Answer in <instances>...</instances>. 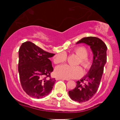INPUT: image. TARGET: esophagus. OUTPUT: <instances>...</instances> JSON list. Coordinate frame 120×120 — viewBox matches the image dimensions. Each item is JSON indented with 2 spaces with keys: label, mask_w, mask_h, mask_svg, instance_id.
I'll return each instance as SVG.
<instances>
[{
  "label": "esophagus",
  "mask_w": 120,
  "mask_h": 120,
  "mask_svg": "<svg viewBox=\"0 0 120 120\" xmlns=\"http://www.w3.org/2000/svg\"><path fill=\"white\" fill-rule=\"evenodd\" d=\"M56 80H60V79H61V80H67L68 81V79H64V78H61V77H56Z\"/></svg>",
  "instance_id": "34e87169"
}]
</instances>
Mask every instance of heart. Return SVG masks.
Here are the masks:
<instances>
[{"instance_id":"heart-1","label":"heart","mask_w":120,"mask_h":120,"mask_svg":"<svg viewBox=\"0 0 120 120\" xmlns=\"http://www.w3.org/2000/svg\"><path fill=\"white\" fill-rule=\"evenodd\" d=\"M74 53L80 58L79 64H81L83 68L88 69L90 67L91 63L87 59L88 52L85 47H77L74 50ZM67 59L66 54L63 53H59L55 56L54 62L56 64H59L66 61ZM55 73L58 77L64 79H74L81 76L83 71L80 67H71L68 65H61L57 66L55 69Z\"/></svg>"}]
</instances>
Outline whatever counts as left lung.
<instances>
[{"label":"left lung","instance_id":"1","mask_svg":"<svg viewBox=\"0 0 120 120\" xmlns=\"http://www.w3.org/2000/svg\"><path fill=\"white\" fill-rule=\"evenodd\" d=\"M79 43H85L90 46L94 55L93 62L88 74L80 81L76 82V87L69 90L68 95L72 100L82 103L91 99L99 88L104 66L107 61V48L100 39L96 37L83 38L77 44Z\"/></svg>","mask_w":120,"mask_h":120}]
</instances>
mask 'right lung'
Segmentation results:
<instances>
[{"instance_id": "1", "label": "right lung", "mask_w": 120, "mask_h": 120, "mask_svg": "<svg viewBox=\"0 0 120 120\" xmlns=\"http://www.w3.org/2000/svg\"><path fill=\"white\" fill-rule=\"evenodd\" d=\"M55 54L45 52L32 42L22 43L19 51V70L21 86L27 95L41 99L48 96L53 89L55 78L49 59Z\"/></svg>"}]
</instances>
